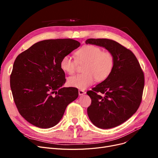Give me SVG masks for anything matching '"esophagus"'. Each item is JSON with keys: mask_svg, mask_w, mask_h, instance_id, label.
Returning a JSON list of instances; mask_svg holds the SVG:
<instances>
[{"mask_svg": "<svg viewBox=\"0 0 158 158\" xmlns=\"http://www.w3.org/2000/svg\"><path fill=\"white\" fill-rule=\"evenodd\" d=\"M85 93H86V92H85V91H83V90H81V89H79V95H84Z\"/></svg>", "mask_w": 158, "mask_h": 158, "instance_id": "esophagus-1", "label": "esophagus"}]
</instances>
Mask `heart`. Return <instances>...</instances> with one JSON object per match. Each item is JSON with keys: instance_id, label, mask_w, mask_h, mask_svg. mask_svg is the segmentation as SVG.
Returning a JSON list of instances; mask_svg holds the SVG:
<instances>
[{"instance_id": "1", "label": "heart", "mask_w": 158, "mask_h": 158, "mask_svg": "<svg viewBox=\"0 0 158 158\" xmlns=\"http://www.w3.org/2000/svg\"><path fill=\"white\" fill-rule=\"evenodd\" d=\"M76 60L69 55L63 57L61 68L71 75L77 70L78 63H86L85 73L71 76L68 79L70 86L85 89L92 85L95 80L101 82L106 79L111 73L114 66V57L107 51H103L99 47L87 45L82 47L76 52Z\"/></svg>"}]
</instances>
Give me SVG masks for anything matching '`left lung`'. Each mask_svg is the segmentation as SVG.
Wrapping results in <instances>:
<instances>
[{"instance_id":"8db88e82","label":"left lung","mask_w":158,"mask_h":158,"mask_svg":"<svg viewBox=\"0 0 158 158\" xmlns=\"http://www.w3.org/2000/svg\"><path fill=\"white\" fill-rule=\"evenodd\" d=\"M104 47L114 57L113 69L106 79L86 94L92 99L87 113L94 125L110 129L125 122L138 110L144 88V74L129 49L110 39L86 40Z\"/></svg>"}]
</instances>
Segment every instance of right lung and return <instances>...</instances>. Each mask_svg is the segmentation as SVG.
<instances>
[{"instance_id": "obj_1", "label": "right lung", "mask_w": 158, "mask_h": 158, "mask_svg": "<svg viewBox=\"0 0 158 158\" xmlns=\"http://www.w3.org/2000/svg\"><path fill=\"white\" fill-rule=\"evenodd\" d=\"M80 45L72 39L46 40L16 57L10 76L11 92L19 112L33 126H55L78 97L77 88L62 87L66 79L60 63Z\"/></svg>"}]
</instances>
